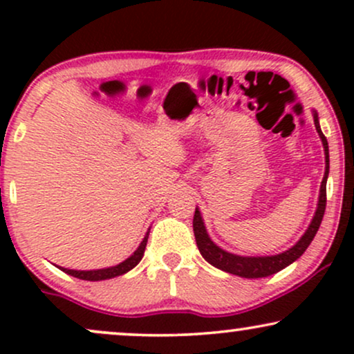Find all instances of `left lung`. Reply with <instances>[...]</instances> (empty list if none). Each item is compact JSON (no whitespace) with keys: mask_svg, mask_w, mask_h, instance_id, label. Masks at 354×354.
<instances>
[{"mask_svg":"<svg viewBox=\"0 0 354 354\" xmlns=\"http://www.w3.org/2000/svg\"><path fill=\"white\" fill-rule=\"evenodd\" d=\"M313 120H315L316 131L321 138V143H323L324 148V176L323 181H321L319 186V198H318V208L315 211V216H313L310 226L304 231V234L298 239V243L290 248V250L283 251L279 254H270V256H241L230 253V251L219 248L213 239L209 238L208 231H206L205 221H203L201 211L196 208L194 211L193 218V231L194 238H196L198 250L203 258L213 265L218 270L226 271L230 274L241 276V278H266V276H271L278 271L284 270L286 266H290L291 263L296 261V259L301 256L306 248L311 245L313 238L318 233L321 221H323L324 209H326V181L328 174H330V151H328V141L324 138L323 131L319 128V120L318 113L313 109Z\"/></svg>","mask_w":354,"mask_h":354,"instance_id":"1","label":"left lung"}]
</instances>
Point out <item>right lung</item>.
I'll return each mask as SVG.
<instances>
[{"mask_svg": "<svg viewBox=\"0 0 354 354\" xmlns=\"http://www.w3.org/2000/svg\"><path fill=\"white\" fill-rule=\"evenodd\" d=\"M148 236H149V230L146 233V236L143 238V241L140 243L138 250L133 253L129 258H126L123 263L115 266H109V268H101V270H89V271H81V270H68V268H61L58 266L61 271L68 273L70 276H75V278L80 279H86V281H103V279H111L116 278V276H121L124 273H128L129 270H133L138 263L141 261L143 258L145 250H146V243H148Z\"/></svg>", "mask_w": 354, "mask_h": 354, "instance_id": "1", "label": "right lung"}]
</instances>
